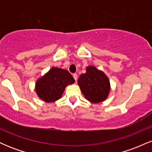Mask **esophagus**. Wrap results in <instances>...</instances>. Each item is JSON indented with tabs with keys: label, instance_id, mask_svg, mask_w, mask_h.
Masks as SVG:
<instances>
[{
	"label": "esophagus",
	"instance_id": "1",
	"mask_svg": "<svg viewBox=\"0 0 152 152\" xmlns=\"http://www.w3.org/2000/svg\"><path fill=\"white\" fill-rule=\"evenodd\" d=\"M73 76H74L75 81H77V79H78V76H77V74H74V75H73Z\"/></svg>",
	"mask_w": 152,
	"mask_h": 152
}]
</instances>
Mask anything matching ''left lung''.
<instances>
[{"label": "left lung", "mask_w": 152, "mask_h": 152, "mask_svg": "<svg viewBox=\"0 0 152 152\" xmlns=\"http://www.w3.org/2000/svg\"><path fill=\"white\" fill-rule=\"evenodd\" d=\"M78 84L85 98L92 103L105 101L111 88L106 75L93 66L86 67V73L79 76Z\"/></svg>", "instance_id": "left-lung-1"}]
</instances>
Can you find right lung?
I'll use <instances>...</instances> for the list:
<instances>
[{
  "label": "right lung",
  "mask_w": 152,
  "mask_h": 152,
  "mask_svg": "<svg viewBox=\"0 0 152 152\" xmlns=\"http://www.w3.org/2000/svg\"><path fill=\"white\" fill-rule=\"evenodd\" d=\"M74 82V77L67 70L53 67L36 81L35 89L43 102H54L61 99L66 87Z\"/></svg>",
  "instance_id": "right-lung-1"
}]
</instances>
